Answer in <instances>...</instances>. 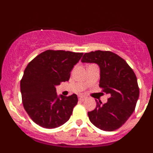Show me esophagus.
<instances>
[{"label": "esophagus", "instance_id": "1", "mask_svg": "<svg viewBox=\"0 0 153 153\" xmlns=\"http://www.w3.org/2000/svg\"><path fill=\"white\" fill-rule=\"evenodd\" d=\"M86 97H83V96H79L78 97V100H79V101H83L84 100H86Z\"/></svg>", "mask_w": 153, "mask_h": 153}]
</instances>
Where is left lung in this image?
Here are the masks:
<instances>
[{
  "label": "left lung",
  "mask_w": 153,
  "mask_h": 153,
  "mask_svg": "<svg viewBox=\"0 0 153 153\" xmlns=\"http://www.w3.org/2000/svg\"><path fill=\"white\" fill-rule=\"evenodd\" d=\"M81 61L96 63L100 68V87L109 93L106 103L97 101V107L88 112L90 122L104 131H114L122 126L134 112L140 89L137 78L128 63L111 51L86 53Z\"/></svg>",
  "instance_id": "left-lung-1"
}]
</instances>
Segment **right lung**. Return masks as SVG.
Here are the masks:
<instances>
[{
    "mask_svg": "<svg viewBox=\"0 0 153 153\" xmlns=\"http://www.w3.org/2000/svg\"><path fill=\"white\" fill-rule=\"evenodd\" d=\"M82 56L83 53L47 50L28 63L21 80V92L24 109L35 123L54 129L68 121L77 96L59 98L55 86L69 80Z\"/></svg>",
    "mask_w": 153,
    "mask_h": 153,
    "instance_id": "right-lung-1",
    "label": "right lung"
}]
</instances>
